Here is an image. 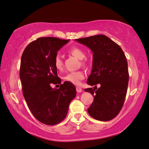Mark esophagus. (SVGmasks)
<instances>
[{
  "label": "esophagus",
  "mask_w": 149,
  "mask_h": 149,
  "mask_svg": "<svg viewBox=\"0 0 149 149\" xmlns=\"http://www.w3.org/2000/svg\"><path fill=\"white\" fill-rule=\"evenodd\" d=\"M76 91L78 93H80L82 92V89L79 87H76Z\"/></svg>",
  "instance_id": "34e87169"
}]
</instances>
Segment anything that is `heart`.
I'll return each mask as SVG.
<instances>
[{
	"instance_id": "heart-1",
	"label": "heart",
	"mask_w": 149,
	"mask_h": 149,
	"mask_svg": "<svg viewBox=\"0 0 149 149\" xmlns=\"http://www.w3.org/2000/svg\"><path fill=\"white\" fill-rule=\"evenodd\" d=\"M68 52L70 53L71 55L75 57V58L79 60L83 59L85 57V52H84L83 49L81 48L77 47H75L71 48ZM81 64L84 66L87 65L88 64V61L87 59H84L81 61ZM54 65L55 68L58 70H61L63 68V61H62L61 57L59 55H57L55 57L54 59ZM84 73L81 71H77V72H70L66 74L65 76L63 77L64 80L67 81L68 82H70L74 85H79L80 81L84 79Z\"/></svg>"
}]
</instances>
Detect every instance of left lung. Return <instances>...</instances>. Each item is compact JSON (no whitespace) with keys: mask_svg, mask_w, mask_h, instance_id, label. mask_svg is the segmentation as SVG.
<instances>
[{"mask_svg":"<svg viewBox=\"0 0 149 149\" xmlns=\"http://www.w3.org/2000/svg\"><path fill=\"white\" fill-rule=\"evenodd\" d=\"M75 41L93 52L92 70L87 84L100 85L96 90L92 88L84 90L94 96L88 112L97 120L109 121L120 112L127 92L129 74L125 55L120 47L106 35H94Z\"/></svg>","mask_w":149,"mask_h":149,"instance_id":"obj_1","label":"left lung"}]
</instances>
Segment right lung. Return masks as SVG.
Returning <instances> with one entry per match:
<instances>
[{"instance_id":"obj_1","label":"right lung","mask_w":149,"mask_h":149,"mask_svg":"<svg viewBox=\"0 0 149 149\" xmlns=\"http://www.w3.org/2000/svg\"><path fill=\"white\" fill-rule=\"evenodd\" d=\"M69 41L41 37L29 44L22 54L19 75L23 96L33 116L46 125L63 120L71 101L76 96V89L70 82L65 81L59 89L50 86L61 84L54 59Z\"/></svg>"}]
</instances>
